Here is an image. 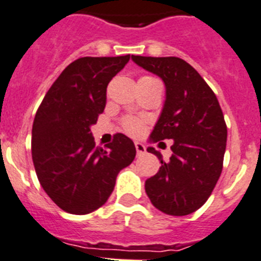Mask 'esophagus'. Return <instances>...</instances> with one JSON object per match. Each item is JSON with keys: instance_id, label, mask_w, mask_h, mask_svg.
Instances as JSON below:
<instances>
[{"instance_id": "obj_1", "label": "esophagus", "mask_w": 261, "mask_h": 261, "mask_svg": "<svg viewBox=\"0 0 261 261\" xmlns=\"http://www.w3.org/2000/svg\"><path fill=\"white\" fill-rule=\"evenodd\" d=\"M135 148H136V153H138V155H142V154H144L145 152H147V148H145V145L142 144V143L136 142L135 143Z\"/></svg>"}]
</instances>
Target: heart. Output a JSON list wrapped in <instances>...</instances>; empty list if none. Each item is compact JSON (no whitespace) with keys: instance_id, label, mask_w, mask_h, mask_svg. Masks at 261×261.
Returning <instances> with one entry per match:
<instances>
[{"instance_id":"1","label":"heart","mask_w":261,"mask_h":261,"mask_svg":"<svg viewBox=\"0 0 261 261\" xmlns=\"http://www.w3.org/2000/svg\"><path fill=\"white\" fill-rule=\"evenodd\" d=\"M125 128L130 134H138L139 131L142 130V123L135 118H127L125 119Z\"/></svg>"}]
</instances>
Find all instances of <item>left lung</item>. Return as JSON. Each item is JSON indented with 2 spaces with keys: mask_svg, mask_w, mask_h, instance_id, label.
Segmentation results:
<instances>
[{
  "mask_svg": "<svg viewBox=\"0 0 261 261\" xmlns=\"http://www.w3.org/2000/svg\"><path fill=\"white\" fill-rule=\"evenodd\" d=\"M139 67L158 75L166 97L149 135V142L172 139L169 162L161 160L154 176L145 181V193L155 208L167 215L184 216L207 201L223 170L226 125L219 101L199 73L175 57L131 55Z\"/></svg>",
  "mask_w": 261,
  "mask_h": 261,
  "instance_id": "obj_1",
  "label": "left lung"
}]
</instances>
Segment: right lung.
I'll list each match as a JSON object with an SVG mask.
<instances>
[{
	"label": "right lung",
	"instance_id": "right-lung-1",
	"mask_svg": "<svg viewBox=\"0 0 261 261\" xmlns=\"http://www.w3.org/2000/svg\"><path fill=\"white\" fill-rule=\"evenodd\" d=\"M130 55L85 57L54 82L32 128V158L41 187L62 210L85 215L101 207L116 177L135 158L134 142L116 134L107 149L95 147L91 126L103 113L107 86Z\"/></svg>",
	"mask_w": 261,
	"mask_h": 261
}]
</instances>
